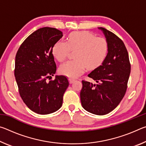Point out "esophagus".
<instances>
[{
    "label": "esophagus",
    "mask_w": 146,
    "mask_h": 146,
    "mask_svg": "<svg viewBox=\"0 0 146 146\" xmlns=\"http://www.w3.org/2000/svg\"><path fill=\"white\" fill-rule=\"evenodd\" d=\"M69 81H70V84H72V83H73L74 82H75V79H73V78H69Z\"/></svg>",
    "instance_id": "1"
}]
</instances>
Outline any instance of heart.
I'll use <instances>...</instances> for the list:
<instances>
[{"mask_svg": "<svg viewBox=\"0 0 146 146\" xmlns=\"http://www.w3.org/2000/svg\"><path fill=\"white\" fill-rule=\"evenodd\" d=\"M70 50L75 51L73 60L63 64L60 73L70 78H76L84 72L86 68L95 69L102 64L109 51L108 41L102 37H96L88 31L73 32L67 42L58 40L54 44L52 53L59 62L67 58Z\"/></svg>", "mask_w": 146, "mask_h": 146, "instance_id": "b5f03b06", "label": "heart"}]
</instances>
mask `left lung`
<instances>
[{
  "label": "left lung",
  "instance_id": "left-lung-1",
  "mask_svg": "<svg viewBox=\"0 0 146 146\" xmlns=\"http://www.w3.org/2000/svg\"><path fill=\"white\" fill-rule=\"evenodd\" d=\"M104 34L108 53L102 65L89 74L96 84L82 80L80 100L88 112L104 115L114 110L124 97L131 72L127 49L123 41L112 32L98 28Z\"/></svg>",
  "mask_w": 146,
  "mask_h": 146
}]
</instances>
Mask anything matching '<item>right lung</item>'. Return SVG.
<instances>
[{"instance_id":"1","label":"right lung","mask_w":146,"mask_h":146,"mask_svg":"<svg viewBox=\"0 0 146 146\" xmlns=\"http://www.w3.org/2000/svg\"><path fill=\"white\" fill-rule=\"evenodd\" d=\"M62 36V32L56 28H40L28 36L17 51L15 76L20 95L26 105L38 114L58 110L69 86L64 75L47 81L56 73L52 48Z\"/></svg>"}]
</instances>
